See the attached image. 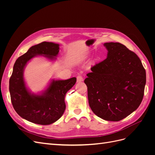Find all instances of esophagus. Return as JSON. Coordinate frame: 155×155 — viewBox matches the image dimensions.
I'll use <instances>...</instances> for the list:
<instances>
[{
  "label": "esophagus",
  "mask_w": 155,
  "mask_h": 155,
  "mask_svg": "<svg viewBox=\"0 0 155 155\" xmlns=\"http://www.w3.org/2000/svg\"><path fill=\"white\" fill-rule=\"evenodd\" d=\"M83 81V78L82 77L81 75H78L77 76V82H81Z\"/></svg>",
  "instance_id": "34e87169"
}]
</instances>
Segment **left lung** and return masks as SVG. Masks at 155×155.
<instances>
[{"instance_id": "left-lung-1", "label": "left lung", "mask_w": 155, "mask_h": 155, "mask_svg": "<svg viewBox=\"0 0 155 155\" xmlns=\"http://www.w3.org/2000/svg\"><path fill=\"white\" fill-rule=\"evenodd\" d=\"M107 57L91 68L85 83L91 109L107 121H118L138 109L146 74L138 55L119 43L104 44Z\"/></svg>"}]
</instances>
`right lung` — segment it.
<instances>
[{
    "label": "right lung",
    "mask_w": 155,
    "mask_h": 155,
    "mask_svg": "<svg viewBox=\"0 0 155 155\" xmlns=\"http://www.w3.org/2000/svg\"><path fill=\"white\" fill-rule=\"evenodd\" d=\"M59 45L43 42L31 46L18 58L14 64L9 82L11 101L14 109L22 118L39 125H50L63 114L66 105V93L76 82V78L67 80L52 79L44 91L31 93L26 85L24 70L27 63L35 56H44L51 61L56 59Z\"/></svg>",
    "instance_id": "1"
}]
</instances>
